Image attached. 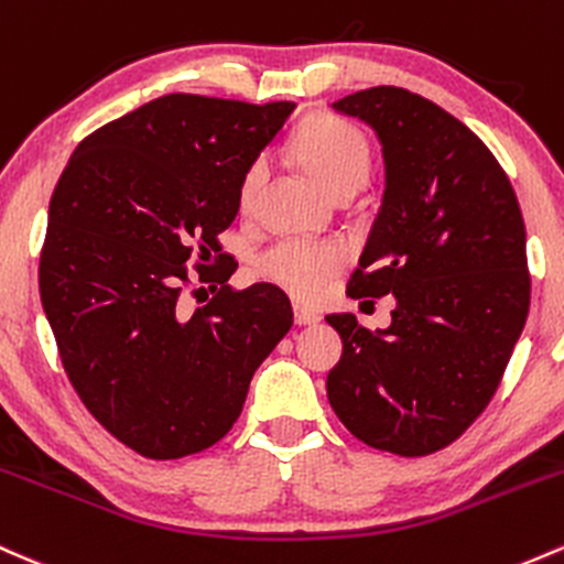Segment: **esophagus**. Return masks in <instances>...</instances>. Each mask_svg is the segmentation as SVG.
Wrapping results in <instances>:
<instances>
[{"label": "esophagus", "instance_id": "1", "mask_svg": "<svg viewBox=\"0 0 564 564\" xmlns=\"http://www.w3.org/2000/svg\"><path fill=\"white\" fill-rule=\"evenodd\" d=\"M294 321H296V326H313V324H318L321 315L311 311V307L294 305Z\"/></svg>", "mask_w": 564, "mask_h": 564}]
</instances>
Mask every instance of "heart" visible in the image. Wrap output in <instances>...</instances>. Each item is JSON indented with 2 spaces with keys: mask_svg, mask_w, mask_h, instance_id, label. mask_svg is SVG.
<instances>
[{
  "mask_svg": "<svg viewBox=\"0 0 564 564\" xmlns=\"http://www.w3.org/2000/svg\"><path fill=\"white\" fill-rule=\"evenodd\" d=\"M292 150L302 165L313 173L315 182L332 195L339 189H358L369 173V144L364 133L350 122L332 115L311 117L294 133ZM270 163L257 154L240 176V206L249 208L259 189L264 187ZM348 262V251L334 240L281 238L257 257L253 270L259 278L286 289L300 300H318L334 272Z\"/></svg>",
  "mask_w": 564,
  "mask_h": 564,
  "instance_id": "heart-1",
  "label": "heart"
}]
</instances>
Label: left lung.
Here are the masks:
<instances>
[{
	"instance_id": "obj_1",
	"label": "left lung",
	"mask_w": 564,
	"mask_h": 564,
	"mask_svg": "<svg viewBox=\"0 0 564 564\" xmlns=\"http://www.w3.org/2000/svg\"><path fill=\"white\" fill-rule=\"evenodd\" d=\"M375 128L386 192L352 300L395 296L386 332L326 315L343 358L326 393L364 444L420 457L453 444L498 391L530 311L524 221L485 141L449 111L393 85L332 104Z\"/></svg>"
}]
</instances>
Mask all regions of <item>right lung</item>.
I'll list each match as a JSON object with an SVG mask.
<instances>
[{"mask_svg":"<svg viewBox=\"0 0 564 564\" xmlns=\"http://www.w3.org/2000/svg\"><path fill=\"white\" fill-rule=\"evenodd\" d=\"M292 111L160 96L85 135L55 184L42 307L79 401L133 453L176 460L214 447L292 329L281 289L235 292L230 264L208 270L227 259L219 235L238 214L246 165ZM192 258L202 282L220 286L195 314L181 302Z\"/></svg>","mask_w":564,"mask_h":564,"instance_id":"add662e5","label":"right lung"}]
</instances>
